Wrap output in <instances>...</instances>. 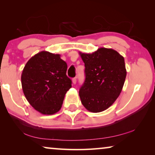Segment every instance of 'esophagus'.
Segmentation results:
<instances>
[{
    "mask_svg": "<svg viewBox=\"0 0 155 155\" xmlns=\"http://www.w3.org/2000/svg\"><path fill=\"white\" fill-rule=\"evenodd\" d=\"M72 83L74 84L77 83V77H74V78H72Z\"/></svg>",
    "mask_w": 155,
    "mask_h": 155,
    "instance_id": "1",
    "label": "esophagus"
}]
</instances>
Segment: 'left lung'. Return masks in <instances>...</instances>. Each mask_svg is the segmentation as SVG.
Returning a JSON list of instances; mask_svg holds the SVG:
<instances>
[{
  "mask_svg": "<svg viewBox=\"0 0 155 155\" xmlns=\"http://www.w3.org/2000/svg\"><path fill=\"white\" fill-rule=\"evenodd\" d=\"M79 54L85 67V79L79 90L81 103L90 112L103 111L116 101L124 86L127 76L124 57L106 48Z\"/></svg>",
  "mask_w": 155,
  "mask_h": 155,
  "instance_id": "8db88e82",
  "label": "left lung"
}]
</instances>
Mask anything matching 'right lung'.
Returning <instances> with one entry per match:
<instances>
[{"instance_id": "obj_1", "label": "right lung", "mask_w": 155, "mask_h": 155, "mask_svg": "<svg viewBox=\"0 0 155 155\" xmlns=\"http://www.w3.org/2000/svg\"><path fill=\"white\" fill-rule=\"evenodd\" d=\"M68 65L60 54L38 52L28 60L21 76L22 90L28 103L44 115H52L61 108L72 81L66 75Z\"/></svg>"}]
</instances>
